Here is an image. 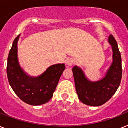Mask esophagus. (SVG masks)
Listing matches in <instances>:
<instances>
[{
  "instance_id": "esophagus-1",
  "label": "esophagus",
  "mask_w": 128,
  "mask_h": 128,
  "mask_svg": "<svg viewBox=\"0 0 128 128\" xmlns=\"http://www.w3.org/2000/svg\"><path fill=\"white\" fill-rule=\"evenodd\" d=\"M65 63H66L67 66H72V65L74 64V60L72 58H68L66 60V61H65Z\"/></svg>"
}]
</instances>
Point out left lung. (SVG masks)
<instances>
[{
    "label": "left lung",
    "instance_id": "obj_1",
    "mask_svg": "<svg viewBox=\"0 0 128 128\" xmlns=\"http://www.w3.org/2000/svg\"><path fill=\"white\" fill-rule=\"evenodd\" d=\"M108 42L113 51V62L102 79L91 82L86 78L81 68L77 66L72 68L78 97L82 103L86 105L99 106L106 103L115 94L121 82V54L117 42L112 34L109 36Z\"/></svg>",
    "mask_w": 128,
    "mask_h": 128
}]
</instances>
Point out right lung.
Returning a JSON list of instances; mask_svg holds the SVG:
<instances>
[{
  "instance_id": "obj_1",
  "label": "right lung",
  "mask_w": 128,
  "mask_h": 128,
  "mask_svg": "<svg viewBox=\"0 0 128 128\" xmlns=\"http://www.w3.org/2000/svg\"><path fill=\"white\" fill-rule=\"evenodd\" d=\"M19 36L20 35L17 36L13 41L8 56L6 73L9 84L18 97L25 103L32 106L44 104L52 97L65 65H52L37 77L28 76L18 60L17 42Z\"/></svg>"
}]
</instances>
